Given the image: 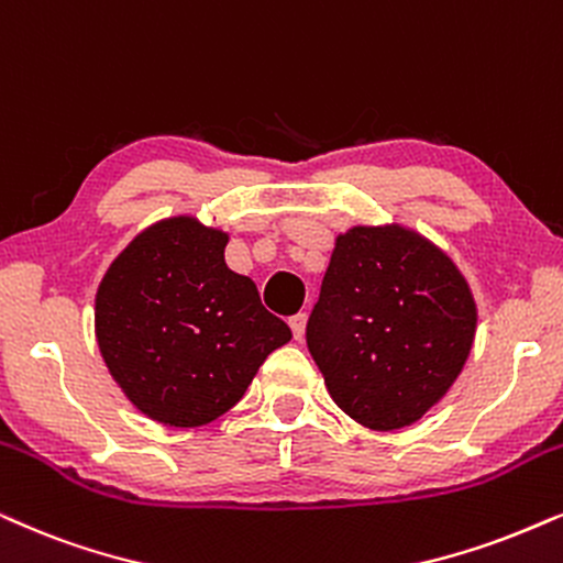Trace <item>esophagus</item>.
I'll use <instances>...</instances> for the list:
<instances>
[{"label": "esophagus", "mask_w": 563, "mask_h": 563, "mask_svg": "<svg viewBox=\"0 0 563 563\" xmlns=\"http://www.w3.org/2000/svg\"><path fill=\"white\" fill-rule=\"evenodd\" d=\"M289 325H291V333H295V339L302 341L305 331H308V316H305V312H297V316L289 318Z\"/></svg>", "instance_id": "34e87169"}]
</instances>
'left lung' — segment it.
<instances>
[{"mask_svg": "<svg viewBox=\"0 0 563 563\" xmlns=\"http://www.w3.org/2000/svg\"><path fill=\"white\" fill-rule=\"evenodd\" d=\"M476 325L471 284L440 245L398 222L356 224L335 235L308 346L333 404L393 432L448 396Z\"/></svg>", "mask_w": 563, "mask_h": 563, "instance_id": "8db88e82", "label": "left lung"}]
</instances>
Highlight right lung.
<instances>
[{
	"mask_svg": "<svg viewBox=\"0 0 563 563\" xmlns=\"http://www.w3.org/2000/svg\"><path fill=\"white\" fill-rule=\"evenodd\" d=\"M230 235L191 214L144 228L95 295V339L131 406L165 427L228 413L291 339L253 279L224 264Z\"/></svg>",
	"mask_w": 563,
	"mask_h": 563,
	"instance_id": "obj_1",
	"label": "right lung"
}]
</instances>
